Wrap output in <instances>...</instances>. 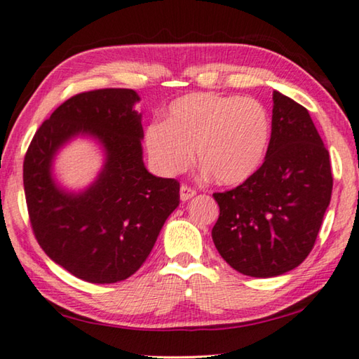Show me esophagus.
<instances>
[{
	"label": "esophagus",
	"mask_w": 359,
	"mask_h": 359,
	"mask_svg": "<svg viewBox=\"0 0 359 359\" xmlns=\"http://www.w3.org/2000/svg\"><path fill=\"white\" fill-rule=\"evenodd\" d=\"M194 194H196V190H194V188L188 187V185L180 187V199H182V201H188V199H191Z\"/></svg>",
	"instance_id": "1"
}]
</instances>
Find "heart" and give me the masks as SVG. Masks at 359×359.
<instances>
[{
    "label": "heart",
    "instance_id": "heart-1",
    "mask_svg": "<svg viewBox=\"0 0 359 359\" xmlns=\"http://www.w3.org/2000/svg\"><path fill=\"white\" fill-rule=\"evenodd\" d=\"M271 141V117L258 100L191 93L151 121L144 147L158 172H184L196 150L199 166L220 185H239L258 171Z\"/></svg>",
    "mask_w": 359,
    "mask_h": 359
}]
</instances>
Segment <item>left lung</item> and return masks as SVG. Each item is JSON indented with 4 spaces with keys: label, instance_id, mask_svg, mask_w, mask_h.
I'll return each instance as SVG.
<instances>
[{
    "label": "left lung",
    "instance_id": "obj_1",
    "mask_svg": "<svg viewBox=\"0 0 359 359\" xmlns=\"http://www.w3.org/2000/svg\"><path fill=\"white\" fill-rule=\"evenodd\" d=\"M272 131L261 168L244 184L214 193L218 253L241 274L282 276L313 248L331 201L330 154L309 111L272 93Z\"/></svg>",
    "mask_w": 359,
    "mask_h": 359
}]
</instances>
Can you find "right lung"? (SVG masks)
Returning a JSON list of instances; mask_svg holds the SVG:
<instances>
[{"instance_id": "1", "label": "right lung", "mask_w": 359, "mask_h": 359, "mask_svg": "<svg viewBox=\"0 0 359 359\" xmlns=\"http://www.w3.org/2000/svg\"><path fill=\"white\" fill-rule=\"evenodd\" d=\"M141 100L135 90L102 88L72 96L36 131L23 161L33 233L52 261L90 283L125 280L144 264L166 218L180 201L175 179L144 166ZM76 135L95 137L105 166L87 191L56 185L51 163Z\"/></svg>"}]
</instances>
